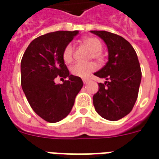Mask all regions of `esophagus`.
Returning <instances> with one entry per match:
<instances>
[{
	"label": "esophagus",
	"mask_w": 159,
	"mask_h": 159,
	"mask_svg": "<svg viewBox=\"0 0 159 159\" xmlns=\"http://www.w3.org/2000/svg\"><path fill=\"white\" fill-rule=\"evenodd\" d=\"M83 82H84V84H87L88 82H89V80H88V79H84V80H83Z\"/></svg>",
	"instance_id": "esophagus-1"
}]
</instances>
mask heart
<instances>
[{"label": "heart", "mask_w": 159, "mask_h": 159, "mask_svg": "<svg viewBox=\"0 0 159 159\" xmlns=\"http://www.w3.org/2000/svg\"><path fill=\"white\" fill-rule=\"evenodd\" d=\"M82 42L87 48L91 50V57L101 62L102 60V55L100 52L102 49V44L100 40L96 37H86L82 40ZM74 57V46L72 44H68L63 50L62 52V59L66 63L72 62ZM97 69V65L93 62L87 63H80L77 62L72 66L70 68L72 75L80 78H87L91 75V73Z\"/></svg>", "instance_id": "obj_1"}]
</instances>
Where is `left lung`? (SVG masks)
Wrapping results in <instances>:
<instances>
[{"label":"left lung","instance_id":"obj_1","mask_svg":"<svg viewBox=\"0 0 159 159\" xmlns=\"http://www.w3.org/2000/svg\"><path fill=\"white\" fill-rule=\"evenodd\" d=\"M91 32L102 39L108 50L106 65L94 74L106 81L98 84L93 105L100 116L116 121L130 113L136 102L141 80V66L135 51L125 39L107 31Z\"/></svg>","mask_w":159,"mask_h":159}]
</instances>
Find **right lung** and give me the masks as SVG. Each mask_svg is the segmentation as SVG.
<instances>
[{"label":"right lung","instance_id":"add662e5","mask_svg":"<svg viewBox=\"0 0 159 159\" xmlns=\"http://www.w3.org/2000/svg\"><path fill=\"white\" fill-rule=\"evenodd\" d=\"M79 34L56 31L37 37L29 45L21 61V85L32 109L50 123L68 115L83 86L80 77L69 75L62 59L66 46ZM59 75L68 80L57 85Z\"/></svg>","mask_w":159,"mask_h":159}]
</instances>
